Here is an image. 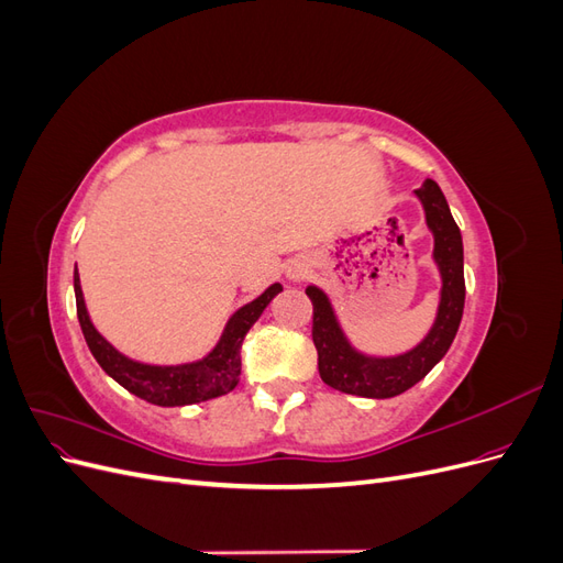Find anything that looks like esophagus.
I'll return each mask as SVG.
<instances>
[{
    "label": "esophagus",
    "instance_id": "34e87169",
    "mask_svg": "<svg viewBox=\"0 0 563 563\" xmlns=\"http://www.w3.org/2000/svg\"><path fill=\"white\" fill-rule=\"evenodd\" d=\"M288 277H291V279H302L305 277V267L302 265L291 267V269H288Z\"/></svg>",
    "mask_w": 563,
    "mask_h": 563
}]
</instances>
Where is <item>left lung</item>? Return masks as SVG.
Returning <instances> with one entry per match:
<instances>
[{
  "label": "left lung",
  "mask_w": 563,
  "mask_h": 563,
  "mask_svg": "<svg viewBox=\"0 0 563 563\" xmlns=\"http://www.w3.org/2000/svg\"><path fill=\"white\" fill-rule=\"evenodd\" d=\"M418 199L424 207L428 228L434 234V261L441 272V302L432 331L418 347L387 360H373L356 352L338 327L327 294L308 286L305 294L312 300V340L319 356V376L329 387L345 395L389 399L411 389L439 364L453 343L465 308L463 236L451 216L444 192L434 180H424Z\"/></svg>",
  "instance_id": "1"
}]
</instances>
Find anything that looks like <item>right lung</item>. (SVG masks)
Wrapping results in <instances>:
<instances>
[{"label": "right lung", "mask_w": 563, "mask_h": 563, "mask_svg": "<svg viewBox=\"0 0 563 563\" xmlns=\"http://www.w3.org/2000/svg\"><path fill=\"white\" fill-rule=\"evenodd\" d=\"M282 291V284H272L263 296L244 305L236 310L228 327L220 335L218 345L195 364H180V366H150L133 362L122 352H117L108 340L100 335L89 319L87 305H84L79 275L75 267V298H77V319L87 345L96 362L100 364L110 378H114L131 395L141 397L155 406H187L199 404L207 399H216L220 395H228L230 389L236 387L242 373V343L249 329L253 327L269 300Z\"/></svg>", "instance_id": "obj_1"}]
</instances>
